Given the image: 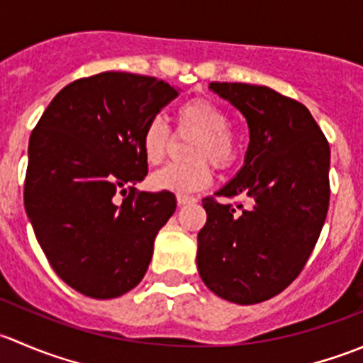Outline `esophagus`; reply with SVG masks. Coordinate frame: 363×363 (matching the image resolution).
Wrapping results in <instances>:
<instances>
[{
  "instance_id": "obj_1",
  "label": "esophagus",
  "mask_w": 363,
  "mask_h": 363,
  "mask_svg": "<svg viewBox=\"0 0 363 363\" xmlns=\"http://www.w3.org/2000/svg\"><path fill=\"white\" fill-rule=\"evenodd\" d=\"M196 202V199H193V196L189 195H177V203L179 205H186V203H193Z\"/></svg>"
}]
</instances>
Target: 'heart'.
<instances>
[{
	"label": "heart",
	"instance_id": "b5f03b06",
	"mask_svg": "<svg viewBox=\"0 0 363 363\" xmlns=\"http://www.w3.org/2000/svg\"><path fill=\"white\" fill-rule=\"evenodd\" d=\"M179 137H193L188 147L189 163H170L151 175V186L158 191L195 193L212 181L214 163L228 170L240 156L239 133L230 126V113L208 98H191L175 111ZM174 137L160 116L147 121L140 135L142 155L149 164H158L168 155Z\"/></svg>",
	"mask_w": 363,
	"mask_h": 363
}]
</instances>
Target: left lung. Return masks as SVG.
Instances as JSON below:
<instances>
[{"label":"left lung","mask_w":363,"mask_h":363,"mask_svg":"<svg viewBox=\"0 0 363 363\" xmlns=\"http://www.w3.org/2000/svg\"><path fill=\"white\" fill-rule=\"evenodd\" d=\"M246 117L250 147L235 179L202 200L196 265L230 302L258 303L290 286L318 242L330 200V147L300 101L265 86L211 82Z\"/></svg>","instance_id":"obj_1"}]
</instances>
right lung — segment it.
Wrapping results in <instances>:
<instances>
[{"label":"right lung","mask_w":363,"mask_h":363,"mask_svg":"<svg viewBox=\"0 0 363 363\" xmlns=\"http://www.w3.org/2000/svg\"><path fill=\"white\" fill-rule=\"evenodd\" d=\"M177 94L156 77L104 72L63 87L33 130L26 212L54 272L79 294L116 298L147 272L177 202L135 188L147 175L140 135Z\"/></svg>","instance_id":"right-lung-1"}]
</instances>
